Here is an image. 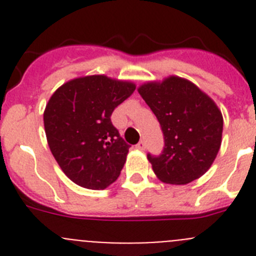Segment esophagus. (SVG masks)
Segmentation results:
<instances>
[{"mask_svg":"<svg viewBox=\"0 0 256 256\" xmlns=\"http://www.w3.org/2000/svg\"><path fill=\"white\" fill-rule=\"evenodd\" d=\"M136 148H137V150H140V151H144V148H146V144H144V141L138 142V144H137V146H136Z\"/></svg>","mask_w":256,"mask_h":256,"instance_id":"34e87169","label":"esophagus"}]
</instances>
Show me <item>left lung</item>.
<instances>
[{
    "mask_svg": "<svg viewBox=\"0 0 256 256\" xmlns=\"http://www.w3.org/2000/svg\"><path fill=\"white\" fill-rule=\"evenodd\" d=\"M137 91L164 134L162 155H148L156 177L187 184L206 173L222 144L223 116L216 104L195 83L177 76L144 83Z\"/></svg>",
    "mask_w": 256,
    "mask_h": 256,
    "instance_id": "8db88e82",
    "label": "left lung"
}]
</instances>
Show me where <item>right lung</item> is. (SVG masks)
I'll list each match as a JSON object with an SVG mask.
<instances>
[{"instance_id":"add662e5","label":"right lung","mask_w":256,"mask_h":256,"mask_svg":"<svg viewBox=\"0 0 256 256\" xmlns=\"http://www.w3.org/2000/svg\"><path fill=\"white\" fill-rule=\"evenodd\" d=\"M134 90L130 80L100 74L72 79L50 97L44 112L47 144L76 184L105 190L118 180L130 146L110 116Z\"/></svg>"}]
</instances>
